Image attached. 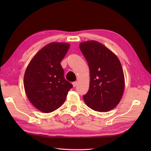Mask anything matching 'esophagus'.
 Masks as SVG:
<instances>
[{
    "label": "esophagus",
    "mask_w": 151,
    "mask_h": 151,
    "mask_svg": "<svg viewBox=\"0 0 151 151\" xmlns=\"http://www.w3.org/2000/svg\"><path fill=\"white\" fill-rule=\"evenodd\" d=\"M77 84H78V82H73V86L74 88L75 87H76V86H77Z\"/></svg>",
    "instance_id": "34e87169"
}]
</instances>
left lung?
Instances as JSON below:
<instances>
[{
  "label": "left lung",
  "instance_id": "left-lung-1",
  "mask_svg": "<svg viewBox=\"0 0 151 151\" xmlns=\"http://www.w3.org/2000/svg\"><path fill=\"white\" fill-rule=\"evenodd\" d=\"M87 60L90 82L83 96L86 105L100 112L108 111L119 103L124 90V76L117 56L103 44L91 40L80 43Z\"/></svg>",
  "mask_w": 151,
  "mask_h": 151
}]
</instances>
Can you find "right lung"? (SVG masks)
<instances>
[{
  "instance_id": "right-lung-1",
  "label": "right lung",
  "mask_w": 151,
  "mask_h": 151,
  "mask_svg": "<svg viewBox=\"0 0 151 151\" xmlns=\"http://www.w3.org/2000/svg\"><path fill=\"white\" fill-rule=\"evenodd\" d=\"M69 47L67 43L47 44L35 54L25 70V93L34 106L43 113L59 108L73 87L64 78L60 64Z\"/></svg>"
}]
</instances>
